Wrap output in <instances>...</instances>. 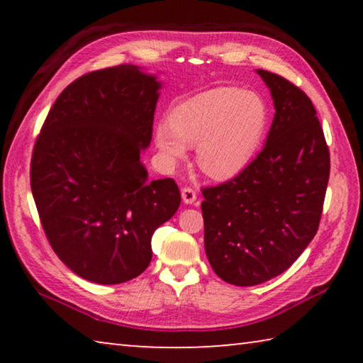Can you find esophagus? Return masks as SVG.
Masks as SVG:
<instances>
[{
	"instance_id": "esophagus-1",
	"label": "esophagus",
	"mask_w": 363,
	"mask_h": 363,
	"mask_svg": "<svg viewBox=\"0 0 363 363\" xmlns=\"http://www.w3.org/2000/svg\"><path fill=\"white\" fill-rule=\"evenodd\" d=\"M181 195H182L184 203H186V205H192L194 201L196 200V192H195V189H192V187H184Z\"/></svg>"
}]
</instances>
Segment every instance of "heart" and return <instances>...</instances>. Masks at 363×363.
I'll use <instances>...</instances> for the list:
<instances>
[{
    "label": "heart",
    "mask_w": 363,
    "mask_h": 363,
    "mask_svg": "<svg viewBox=\"0 0 363 363\" xmlns=\"http://www.w3.org/2000/svg\"><path fill=\"white\" fill-rule=\"evenodd\" d=\"M266 102L253 91L214 88L177 104L169 123L155 126V144L169 164L195 145L196 164L213 179H229L247 168L266 133Z\"/></svg>",
    "instance_id": "obj_1"
}]
</instances>
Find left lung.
<instances>
[{"label": "left lung", "mask_w": 363, "mask_h": 363, "mask_svg": "<svg viewBox=\"0 0 363 363\" xmlns=\"http://www.w3.org/2000/svg\"><path fill=\"white\" fill-rule=\"evenodd\" d=\"M275 115L266 145L233 179L201 190L205 251L227 284L277 277L317 233L330 177V152L309 97L284 77L256 70Z\"/></svg>", "instance_id": "1"}]
</instances>
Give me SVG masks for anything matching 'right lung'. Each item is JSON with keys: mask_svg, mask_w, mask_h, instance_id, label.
I'll return each instance as SVG.
<instances>
[{"mask_svg": "<svg viewBox=\"0 0 363 363\" xmlns=\"http://www.w3.org/2000/svg\"><path fill=\"white\" fill-rule=\"evenodd\" d=\"M162 83L123 64L86 73L54 102L36 139L30 186L54 253L84 280L123 284L152 259V235L181 205L177 184L149 181Z\"/></svg>", "mask_w": 363, "mask_h": 363, "instance_id": "right-lung-1", "label": "right lung"}]
</instances>
